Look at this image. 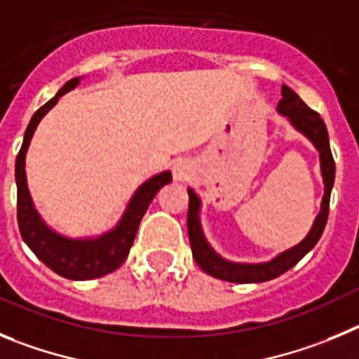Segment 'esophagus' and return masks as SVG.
<instances>
[{
	"mask_svg": "<svg viewBox=\"0 0 359 359\" xmlns=\"http://www.w3.org/2000/svg\"><path fill=\"white\" fill-rule=\"evenodd\" d=\"M189 175H191V164H189V161H177L175 166H173V177L177 180H187Z\"/></svg>",
	"mask_w": 359,
	"mask_h": 359,
	"instance_id": "esophagus-1",
	"label": "esophagus"
}]
</instances>
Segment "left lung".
Here are the masks:
<instances>
[{
	"mask_svg": "<svg viewBox=\"0 0 359 359\" xmlns=\"http://www.w3.org/2000/svg\"><path fill=\"white\" fill-rule=\"evenodd\" d=\"M283 93V100L277 105V111L283 116H288L293 127L308 137L315 148L320 154V170L322 177H324L325 193L322 198V208L318 216L315 218L311 231L306 236L304 240L295 245L290 250L283 252L277 257H273L268 263L259 264H245V263H231V261L219 257L209 243L203 238L202 227H200V198L195 195L193 189H187L189 195V209H187V234H189V243H191L193 259L196 261L203 272L209 276L216 277V279L229 280V283H264V280L276 279V277L283 276L284 272H288L290 268L295 266L302 257L318 243L322 232H324L325 224H327L329 216V200H331V189L334 184V159H332L331 147H329V134L325 128L324 119L320 114L306 105L302 100L299 98L295 91H292L288 86H283L280 89Z\"/></svg>",
	"mask_w": 359,
	"mask_h": 359,
	"instance_id": "8db88e82",
	"label": "left lung"
}]
</instances>
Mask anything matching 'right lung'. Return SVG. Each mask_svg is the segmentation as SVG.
I'll return each instance as SVG.
<instances>
[{
	"label": "right lung",
	"mask_w": 359,
	"mask_h": 359,
	"mask_svg": "<svg viewBox=\"0 0 359 359\" xmlns=\"http://www.w3.org/2000/svg\"><path fill=\"white\" fill-rule=\"evenodd\" d=\"M79 83L80 79H71L50 102L44 103L43 107L32 116L27 132H25L21 150L15 159V184H18V224L25 243L55 273L66 279L87 280L107 276L123 264L134 243L135 232L140 229L141 218L161 187L172 182V173H159L141 184L128 202L127 211L121 216L119 224L111 232H105L98 238L71 240L51 231L35 211L34 202L30 198V191L27 187V172H25V157H27L28 144L39 121L59 102L60 96L75 89Z\"/></svg>",
	"instance_id": "add662e5"
}]
</instances>
